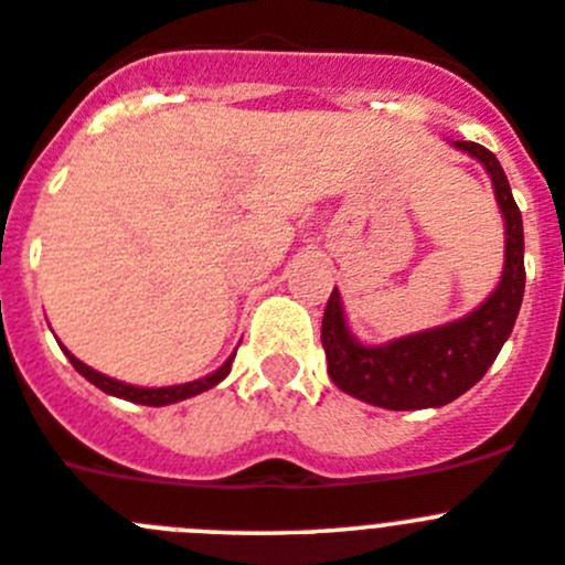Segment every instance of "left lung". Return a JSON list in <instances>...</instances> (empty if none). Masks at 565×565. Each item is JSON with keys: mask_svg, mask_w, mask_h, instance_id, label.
<instances>
[{"mask_svg": "<svg viewBox=\"0 0 565 565\" xmlns=\"http://www.w3.org/2000/svg\"><path fill=\"white\" fill-rule=\"evenodd\" d=\"M486 166L504 218V268L497 291L477 310L435 330L366 347L349 332L341 294L332 291L321 319L327 372L343 394L388 411L440 407L480 383L513 332L524 297V227L497 154L475 141H452Z\"/></svg>", "mask_w": 565, "mask_h": 565, "instance_id": "obj_1", "label": "left lung"}]
</instances>
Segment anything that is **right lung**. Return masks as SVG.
Masks as SVG:
<instances>
[{
  "label": "right lung",
  "mask_w": 565,
  "mask_h": 565,
  "mask_svg": "<svg viewBox=\"0 0 565 565\" xmlns=\"http://www.w3.org/2000/svg\"><path fill=\"white\" fill-rule=\"evenodd\" d=\"M63 352H66V358L72 360V366L77 369V372L83 374V377L88 380V383H94L99 391H105V394H110V396H118V399H127V402H136V405H149V407L174 405V402L191 399V396H196V394H202V391L213 388V385H218L224 377H227L230 369H233V360H235V352H233L222 369H216V372L207 374V377H202V380H193V383L169 385V388H138V385L118 383V380L105 377V374L94 372V369H90V366H85L83 360L74 358V354L68 352L66 347H63Z\"/></svg>",
  "instance_id": "right-lung-1"
}]
</instances>
